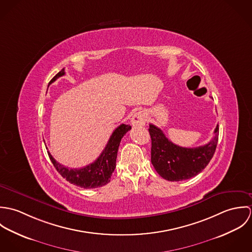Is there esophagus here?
<instances>
[{"label":"esophagus","mask_w":252,"mask_h":252,"mask_svg":"<svg viewBox=\"0 0 252 252\" xmlns=\"http://www.w3.org/2000/svg\"><path fill=\"white\" fill-rule=\"evenodd\" d=\"M145 121H146V116H145V113L143 110H139L137 111L133 117L131 118V124L133 126H144L145 124Z\"/></svg>","instance_id":"obj_1"}]
</instances>
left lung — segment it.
<instances>
[{"label":"left lung","instance_id":"obj_1","mask_svg":"<svg viewBox=\"0 0 252 252\" xmlns=\"http://www.w3.org/2000/svg\"><path fill=\"white\" fill-rule=\"evenodd\" d=\"M151 138V163L156 172L165 180L180 181L200 174L210 163L218 142V124L215 137L209 144L188 148L173 144L161 129L149 124Z\"/></svg>","mask_w":252,"mask_h":252}]
</instances>
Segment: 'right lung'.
<instances>
[{
    "label": "right lung",
    "instance_id": "1",
    "mask_svg": "<svg viewBox=\"0 0 252 252\" xmlns=\"http://www.w3.org/2000/svg\"><path fill=\"white\" fill-rule=\"evenodd\" d=\"M65 74V70L62 69L49 82L52 83L58 77ZM131 129V126L126 124L119 125L112 133L108 140V144L101 155L93 163L79 169H69L58 163L52 155L48 152V156L57 170V172L70 183H72L81 188L91 189L98 188L106 185L110 180L115 164L119 144L123 136Z\"/></svg>",
    "mask_w": 252,
    "mask_h": 252
}]
</instances>
